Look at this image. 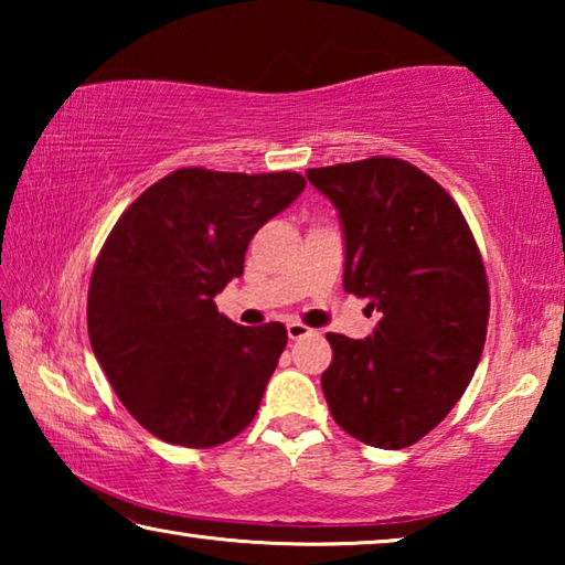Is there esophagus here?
Instances as JSON below:
<instances>
[{"label": "esophagus", "mask_w": 565, "mask_h": 565, "mask_svg": "<svg viewBox=\"0 0 565 565\" xmlns=\"http://www.w3.org/2000/svg\"><path fill=\"white\" fill-rule=\"evenodd\" d=\"M286 333H289L291 341H296V339L309 337L311 329L306 327V323H301V321H289V323H286Z\"/></svg>", "instance_id": "esophagus-1"}]
</instances>
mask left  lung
I'll list each match as a JSON object with an SVG mask.
<instances>
[{"mask_svg": "<svg viewBox=\"0 0 565 565\" xmlns=\"http://www.w3.org/2000/svg\"><path fill=\"white\" fill-rule=\"evenodd\" d=\"M347 234L343 289L381 319L369 339L327 333L321 388L361 444L398 451L441 424L481 361L489 279L471 226L426 171L394 157L309 169Z\"/></svg>", "mask_w": 565, "mask_h": 565, "instance_id": "8db88e82", "label": "left lung"}]
</instances>
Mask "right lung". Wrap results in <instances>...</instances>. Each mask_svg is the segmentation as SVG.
Instances as JSON below:
<instances>
[{"label": "right lung", "instance_id": "right-lung-1", "mask_svg": "<svg viewBox=\"0 0 565 565\" xmlns=\"http://www.w3.org/2000/svg\"><path fill=\"white\" fill-rule=\"evenodd\" d=\"M303 186L296 171L184 167L109 232L89 281V341L114 394L161 441L212 448L254 420L289 337L279 321L238 327L214 296Z\"/></svg>", "mask_w": 565, "mask_h": 565}]
</instances>
